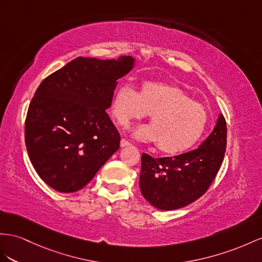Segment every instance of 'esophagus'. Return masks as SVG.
Wrapping results in <instances>:
<instances>
[{"label": "esophagus", "mask_w": 262, "mask_h": 262, "mask_svg": "<svg viewBox=\"0 0 262 262\" xmlns=\"http://www.w3.org/2000/svg\"><path fill=\"white\" fill-rule=\"evenodd\" d=\"M127 146H132V144L128 142V140H126L124 138L120 140V147H127Z\"/></svg>", "instance_id": "1"}]
</instances>
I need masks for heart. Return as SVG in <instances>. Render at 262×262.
<instances>
[{
    "instance_id": "heart-1",
    "label": "heart",
    "mask_w": 262,
    "mask_h": 262,
    "mask_svg": "<svg viewBox=\"0 0 262 262\" xmlns=\"http://www.w3.org/2000/svg\"><path fill=\"white\" fill-rule=\"evenodd\" d=\"M112 114L116 122L129 125L150 114V125H142L133 135L147 143H157L159 150L179 154L195 145L206 129L208 113L176 85L146 82L138 93L123 84L113 97Z\"/></svg>"
}]
</instances>
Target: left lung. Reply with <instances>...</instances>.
I'll return each mask as SVG.
<instances>
[{
    "mask_svg": "<svg viewBox=\"0 0 262 262\" xmlns=\"http://www.w3.org/2000/svg\"><path fill=\"white\" fill-rule=\"evenodd\" d=\"M227 125L219 115L216 126L197 149L173 157L142 155L139 188L157 209L175 210L189 205L209 188L223 163Z\"/></svg>",
    "mask_w": 262,
    "mask_h": 262,
    "instance_id": "8db88e82",
    "label": "left lung"
}]
</instances>
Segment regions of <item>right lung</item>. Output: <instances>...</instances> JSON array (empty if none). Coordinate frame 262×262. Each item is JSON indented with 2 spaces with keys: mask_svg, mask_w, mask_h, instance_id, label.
Here are the masks:
<instances>
[{
  "mask_svg": "<svg viewBox=\"0 0 262 262\" xmlns=\"http://www.w3.org/2000/svg\"><path fill=\"white\" fill-rule=\"evenodd\" d=\"M135 58L77 57L37 87L25 120V144L38 176L53 189H82L119 148L106 110Z\"/></svg>",
  "mask_w": 262,
  "mask_h": 262,
  "instance_id": "1",
  "label": "right lung"
}]
</instances>
